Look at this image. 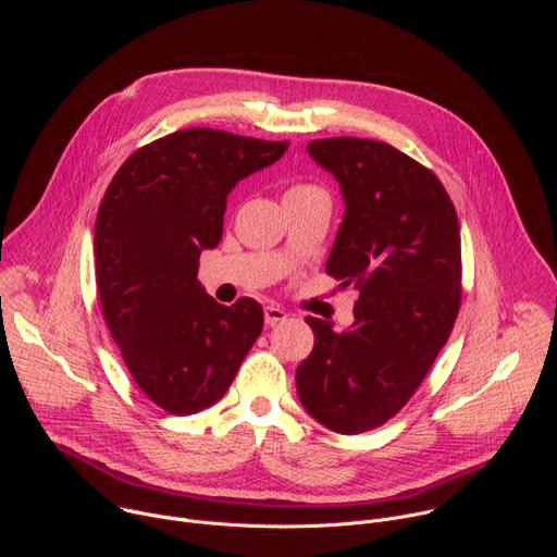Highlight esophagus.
<instances>
[{
    "instance_id": "obj_1",
    "label": "esophagus",
    "mask_w": 557,
    "mask_h": 557,
    "mask_svg": "<svg viewBox=\"0 0 557 557\" xmlns=\"http://www.w3.org/2000/svg\"><path fill=\"white\" fill-rule=\"evenodd\" d=\"M284 320H286V310L284 308H280L275 304L264 306V322H267V326H275V324H280Z\"/></svg>"
}]
</instances>
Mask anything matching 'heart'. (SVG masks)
Returning <instances> with one entry per match:
<instances>
[{
	"instance_id": "obj_1",
	"label": "heart",
	"mask_w": 557,
	"mask_h": 557,
	"mask_svg": "<svg viewBox=\"0 0 557 557\" xmlns=\"http://www.w3.org/2000/svg\"><path fill=\"white\" fill-rule=\"evenodd\" d=\"M314 191H322L317 185H310V183H295L286 189L284 198H295V196H306V194H314Z\"/></svg>"
}]
</instances>
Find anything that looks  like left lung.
I'll list each match as a JSON object with an SVG mask.
<instances>
[{
  "label": "left lung",
  "instance_id": "left-lung-1",
  "mask_svg": "<svg viewBox=\"0 0 557 557\" xmlns=\"http://www.w3.org/2000/svg\"><path fill=\"white\" fill-rule=\"evenodd\" d=\"M308 153L346 202L326 273L359 299L348 331L308 317L314 346L295 383L312 419L361 434L410 401L454 329L460 228L441 181L387 143L320 138Z\"/></svg>",
  "mask_w": 557,
  "mask_h": 557
}]
</instances>
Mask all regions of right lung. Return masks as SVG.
I'll return each instance as SVG.
<instances>
[{"instance_id":"1","label":"right lung","mask_w":557,"mask_h":557,"mask_svg":"<svg viewBox=\"0 0 557 557\" xmlns=\"http://www.w3.org/2000/svg\"><path fill=\"white\" fill-rule=\"evenodd\" d=\"M286 149L288 140L181 129L136 149L101 200L95 258L106 324L136 385L170 414L222 399L262 333V306L218 304L198 282V260L220 243L228 191Z\"/></svg>"}]
</instances>
